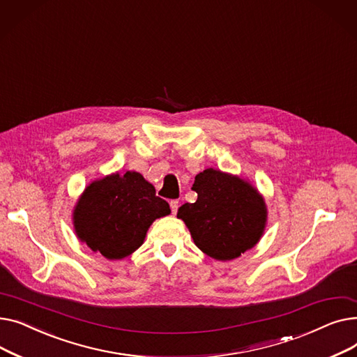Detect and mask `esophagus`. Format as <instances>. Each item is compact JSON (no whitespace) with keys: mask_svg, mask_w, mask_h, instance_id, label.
<instances>
[{"mask_svg":"<svg viewBox=\"0 0 357 357\" xmlns=\"http://www.w3.org/2000/svg\"><path fill=\"white\" fill-rule=\"evenodd\" d=\"M169 205H171L172 214H176V211H178V207H179V201H178V199H172L171 202H169Z\"/></svg>","mask_w":357,"mask_h":357,"instance_id":"obj_1","label":"esophagus"}]
</instances>
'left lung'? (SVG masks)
I'll return each mask as SVG.
<instances>
[{"mask_svg":"<svg viewBox=\"0 0 357 357\" xmlns=\"http://www.w3.org/2000/svg\"><path fill=\"white\" fill-rule=\"evenodd\" d=\"M194 204L178 210L195 245L210 257L231 260L252 249L266 222V207L253 186L215 169L195 176Z\"/></svg>","mask_w":357,"mask_h":357,"instance_id":"8db88e82","label":"left lung"}]
</instances>
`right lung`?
Wrapping results in <instances>:
<instances>
[{
    "label": "right lung",
    "instance_id": "1",
    "mask_svg": "<svg viewBox=\"0 0 357 357\" xmlns=\"http://www.w3.org/2000/svg\"><path fill=\"white\" fill-rule=\"evenodd\" d=\"M171 213L169 204L139 172L114 174L86 186L73 213L78 237L93 252L114 260L142 246L156 218Z\"/></svg>",
    "mask_w": 357,
    "mask_h": 357
}]
</instances>
